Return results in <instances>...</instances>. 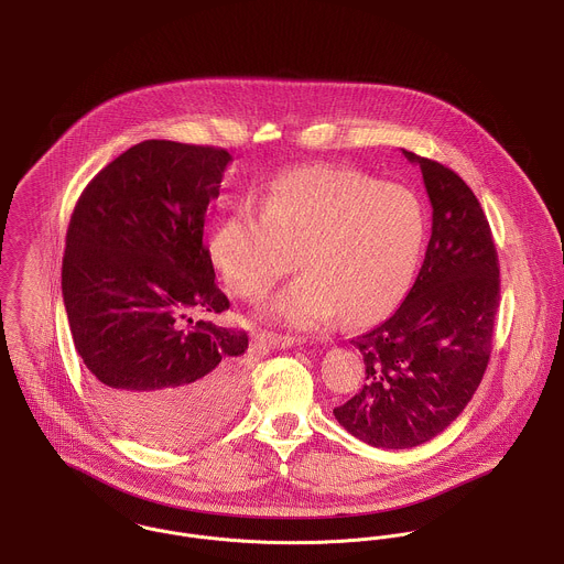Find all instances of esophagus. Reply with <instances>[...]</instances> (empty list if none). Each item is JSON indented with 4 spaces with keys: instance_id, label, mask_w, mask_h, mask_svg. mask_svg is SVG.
<instances>
[{
    "instance_id": "34e87169",
    "label": "esophagus",
    "mask_w": 564,
    "mask_h": 564,
    "mask_svg": "<svg viewBox=\"0 0 564 564\" xmlns=\"http://www.w3.org/2000/svg\"><path fill=\"white\" fill-rule=\"evenodd\" d=\"M262 340H264L271 349H289V347H293V345L300 343V340L293 338V336H282V334H273V332L262 334Z\"/></svg>"
}]
</instances>
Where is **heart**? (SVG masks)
Masks as SVG:
<instances>
[{
  "label": "heart",
  "mask_w": 564,
  "mask_h": 564,
  "mask_svg": "<svg viewBox=\"0 0 564 564\" xmlns=\"http://www.w3.org/2000/svg\"><path fill=\"white\" fill-rule=\"evenodd\" d=\"M426 230L417 196L345 165H307L235 206L210 237L226 284L250 302L286 275H302L264 307L275 323L310 329L340 312L354 323L388 314L410 289Z\"/></svg>",
  "instance_id": "b5f03b06"
}]
</instances>
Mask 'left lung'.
Returning <instances> with one entry per match:
<instances>
[{
  "label": "left lung",
  "instance_id": "obj_1",
  "mask_svg": "<svg viewBox=\"0 0 564 564\" xmlns=\"http://www.w3.org/2000/svg\"><path fill=\"white\" fill-rule=\"evenodd\" d=\"M420 165L433 208L424 262L405 302L351 340L366 364L358 394L336 420L375 448H413L471 401L491 356L500 269L489 221L451 167L403 151Z\"/></svg>",
  "mask_w": 564,
  "mask_h": 564
}]
</instances>
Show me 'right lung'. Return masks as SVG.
Instances as JSON below:
<instances>
[{"instance_id":"obj_1","label":"right lung","mask_w":564,"mask_h":564,"mask_svg":"<svg viewBox=\"0 0 564 564\" xmlns=\"http://www.w3.org/2000/svg\"><path fill=\"white\" fill-rule=\"evenodd\" d=\"M230 161L213 147L135 144L88 183L66 230L75 349L109 417L153 446L203 440L243 399L248 334L213 323L230 302L203 243Z\"/></svg>"}]
</instances>
